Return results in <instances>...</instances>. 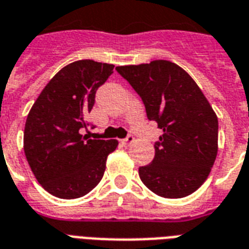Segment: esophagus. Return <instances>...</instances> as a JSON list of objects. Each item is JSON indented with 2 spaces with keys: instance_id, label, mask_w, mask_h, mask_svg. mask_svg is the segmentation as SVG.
Returning a JSON list of instances; mask_svg holds the SVG:
<instances>
[{
  "instance_id": "1",
  "label": "esophagus",
  "mask_w": 249,
  "mask_h": 249,
  "mask_svg": "<svg viewBox=\"0 0 249 249\" xmlns=\"http://www.w3.org/2000/svg\"><path fill=\"white\" fill-rule=\"evenodd\" d=\"M121 142H123V143H124V145H126V146H128V145H130V143H133V142H134V137H133V136H132V134H129V136H128L126 139L123 140Z\"/></svg>"
}]
</instances>
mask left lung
<instances>
[{"instance_id": "1", "label": "left lung", "mask_w": 249, "mask_h": 249, "mask_svg": "<svg viewBox=\"0 0 249 249\" xmlns=\"http://www.w3.org/2000/svg\"><path fill=\"white\" fill-rule=\"evenodd\" d=\"M117 72L142 99L162 136L150 165L141 166L143 185L163 198H183L207 179L218 154V117L189 73L169 60L119 66Z\"/></svg>"}]
</instances>
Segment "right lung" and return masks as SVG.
Wrapping results in <instances>:
<instances>
[{"mask_svg": "<svg viewBox=\"0 0 249 249\" xmlns=\"http://www.w3.org/2000/svg\"><path fill=\"white\" fill-rule=\"evenodd\" d=\"M113 64L91 59L67 64L51 79L31 107L23 132V150L36 181L50 194L75 199L101 181L108 154L117 140H91L86 116L97 88L113 73Z\"/></svg>", "mask_w": 249, "mask_h": 249, "instance_id": "add662e5", "label": "right lung"}]
</instances>
